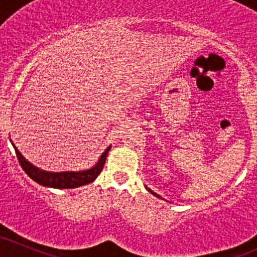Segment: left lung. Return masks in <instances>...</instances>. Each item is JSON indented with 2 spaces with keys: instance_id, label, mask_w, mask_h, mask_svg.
<instances>
[{
  "instance_id": "obj_1",
  "label": "left lung",
  "mask_w": 257,
  "mask_h": 257,
  "mask_svg": "<svg viewBox=\"0 0 257 257\" xmlns=\"http://www.w3.org/2000/svg\"><path fill=\"white\" fill-rule=\"evenodd\" d=\"M147 190H149V192H151V193H152V194H155V196H157V197H159V196H158V194H157V193H155V192H153V191H151V190H150V188H147Z\"/></svg>"
}]
</instances>
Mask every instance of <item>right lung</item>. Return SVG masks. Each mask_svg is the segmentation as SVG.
Here are the masks:
<instances>
[{"instance_id":"right-lung-1","label":"right lung","mask_w":257,"mask_h":257,"mask_svg":"<svg viewBox=\"0 0 257 257\" xmlns=\"http://www.w3.org/2000/svg\"><path fill=\"white\" fill-rule=\"evenodd\" d=\"M14 150H16L18 161H19L20 166H22L23 170L28 174L30 178L36 181L37 184L48 186V187L54 188H75L79 187V186L90 184L94 180L98 178V175L101 173L102 168H104L106 157L107 153L110 151L111 147H107L105 152L102 153L101 157L98 161L91 169L83 170V172H64V173H49L44 172V170L38 169V168L34 167L30 162H28L23 157L22 153L18 151V149L13 145Z\"/></svg>"}]
</instances>
